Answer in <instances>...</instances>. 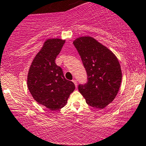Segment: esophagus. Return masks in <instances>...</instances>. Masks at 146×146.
<instances>
[{
    "label": "esophagus",
    "mask_w": 146,
    "mask_h": 146,
    "mask_svg": "<svg viewBox=\"0 0 146 146\" xmlns=\"http://www.w3.org/2000/svg\"><path fill=\"white\" fill-rule=\"evenodd\" d=\"M72 82L74 83V85H75V86H76V87H77V81H76V80H73L72 81Z\"/></svg>",
    "instance_id": "obj_1"
}]
</instances>
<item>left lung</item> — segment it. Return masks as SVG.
Masks as SVG:
<instances>
[{
	"instance_id": "1",
	"label": "left lung",
	"mask_w": 146,
	"mask_h": 146,
	"mask_svg": "<svg viewBox=\"0 0 146 146\" xmlns=\"http://www.w3.org/2000/svg\"><path fill=\"white\" fill-rule=\"evenodd\" d=\"M88 74L86 84L78 90L92 107L103 109L115 99L122 79L121 66L108 47L91 36L77 38L73 42Z\"/></svg>"
}]
</instances>
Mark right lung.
Listing matches in <instances>:
<instances>
[{"mask_svg":"<svg viewBox=\"0 0 146 146\" xmlns=\"http://www.w3.org/2000/svg\"><path fill=\"white\" fill-rule=\"evenodd\" d=\"M60 38L47 39L34 57L27 75V87L39 104L54 111L66 105L75 86L67 80L60 67L55 63L65 43Z\"/></svg>","mask_w":146,"mask_h":146,"instance_id":"1","label":"right lung"}]
</instances>
